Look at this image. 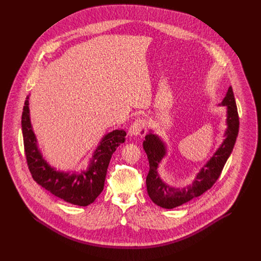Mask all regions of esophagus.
<instances>
[{
  "label": "esophagus",
  "instance_id": "34e87169",
  "mask_svg": "<svg viewBox=\"0 0 261 261\" xmlns=\"http://www.w3.org/2000/svg\"><path fill=\"white\" fill-rule=\"evenodd\" d=\"M147 134V122L144 118L136 119L129 127L130 136H145Z\"/></svg>",
  "mask_w": 261,
  "mask_h": 261
}]
</instances>
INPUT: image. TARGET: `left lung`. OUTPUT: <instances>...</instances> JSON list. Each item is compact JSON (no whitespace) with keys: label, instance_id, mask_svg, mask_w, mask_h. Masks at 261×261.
Returning <instances> with one entry per match:
<instances>
[{"label":"left lung","instance_id":"8db88e82","mask_svg":"<svg viewBox=\"0 0 261 261\" xmlns=\"http://www.w3.org/2000/svg\"><path fill=\"white\" fill-rule=\"evenodd\" d=\"M219 106L227 107L225 140L206 165L202 167L192 185L186 188L179 189L169 186L161 179L158 167L167 153V147L156 135L149 133L146 136L143 146L149 164V174L146 180L147 191L151 201L158 206L166 209L181 206L193 198L201 196L213 186L220 177L224 166L233 150L239 130V116L231 86L228 88L226 96Z\"/></svg>","mask_w":261,"mask_h":261}]
</instances>
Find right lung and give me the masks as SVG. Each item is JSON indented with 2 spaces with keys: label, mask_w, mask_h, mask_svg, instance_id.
Masks as SVG:
<instances>
[{
  "label": "right lung",
  "mask_w": 261,
  "mask_h": 261,
  "mask_svg": "<svg viewBox=\"0 0 261 261\" xmlns=\"http://www.w3.org/2000/svg\"><path fill=\"white\" fill-rule=\"evenodd\" d=\"M28 99L29 95L26 97L23 108L22 133L26 160L33 179L40 186L67 203L78 206H87L93 203L103 190L112 153L125 141V130L114 129L102 138L86 171L82 170L80 173L60 172L43 159L38 148L36 136L30 120Z\"/></svg>",
  "instance_id": "add662e5"
}]
</instances>
